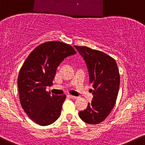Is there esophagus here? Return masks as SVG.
I'll return each instance as SVG.
<instances>
[{"mask_svg": "<svg viewBox=\"0 0 145 145\" xmlns=\"http://www.w3.org/2000/svg\"><path fill=\"white\" fill-rule=\"evenodd\" d=\"M68 96H69L70 98H71V99H77L78 98V97L74 96H72V95H68Z\"/></svg>", "mask_w": 145, "mask_h": 145, "instance_id": "1", "label": "esophagus"}]
</instances>
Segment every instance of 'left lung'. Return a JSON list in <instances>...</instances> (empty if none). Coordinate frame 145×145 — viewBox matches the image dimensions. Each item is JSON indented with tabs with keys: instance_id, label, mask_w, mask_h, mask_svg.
<instances>
[{
	"instance_id": "1",
	"label": "left lung",
	"mask_w": 145,
	"mask_h": 145,
	"mask_svg": "<svg viewBox=\"0 0 145 145\" xmlns=\"http://www.w3.org/2000/svg\"><path fill=\"white\" fill-rule=\"evenodd\" d=\"M83 58L89 76V83L94 89L91 103L79 112L86 123L96 125L110 114L116 101L120 86V74L116 60L109 55L87 47L74 46Z\"/></svg>"
}]
</instances>
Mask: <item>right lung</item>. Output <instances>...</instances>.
Returning a JSON list of instances; mask_svg holds the SVG:
<instances>
[{
  "instance_id": "1",
  "label": "right lung",
  "mask_w": 145,
  "mask_h": 145,
  "mask_svg": "<svg viewBox=\"0 0 145 145\" xmlns=\"http://www.w3.org/2000/svg\"><path fill=\"white\" fill-rule=\"evenodd\" d=\"M76 53L68 44L58 41L44 42L31 52L22 66L17 82L20 105L38 125H51L60 117L66 96L51 95L46 88L53 85L60 63Z\"/></svg>"
}]
</instances>
